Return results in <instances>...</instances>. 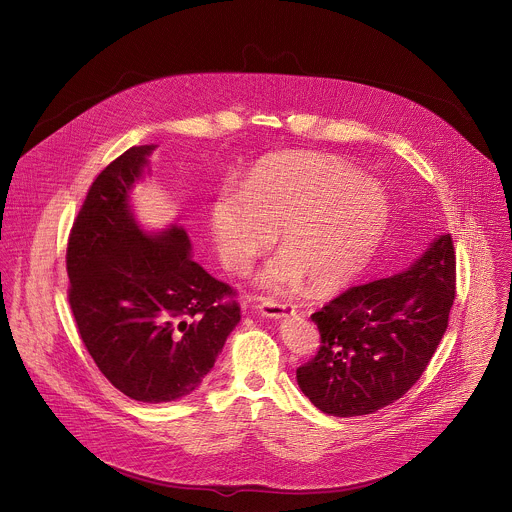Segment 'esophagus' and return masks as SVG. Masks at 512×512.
<instances>
[{"instance_id":"1","label":"esophagus","mask_w":512,"mask_h":512,"mask_svg":"<svg viewBox=\"0 0 512 512\" xmlns=\"http://www.w3.org/2000/svg\"><path fill=\"white\" fill-rule=\"evenodd\" d=\"M258 310L264 318H270V320H282V318H288L296 312V308L292 304H280V302H274V300H264L258 306Z\"/></svg>"}]
</instances>
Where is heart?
Instances as JSON below:
<instances>
[{"mask_svg":"<svg viewBox=\"0 0 512 512\" xmlns=\"http://www.w3.org/2000/svg\"><path fill=\"white\" fill-rule=\"evenodd\" d=\"M220 262L244 274L276 242L282 254L258 274L272 292L304 278L322 292L353 282L375 256L387 226L385 188L334 157L280 153L260 159L242 190L222 188L208 214Z\"/></svg>","mask_w":512,"mask_h":512,"instance_id":"1","label":"heart"}]
</instances>
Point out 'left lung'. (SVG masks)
<instances>
[{"label": "left lung", "instance_id": "left-lung-1", "mask_svg": "<svg viewBox=\"0 0 512 512\" xmlns=\"http://www.w3.org/2000/svg\"><path fill=\"white\" fill-rule=\"evenodd\" d=\"M455 300L451 234L403 272L349 288L312 314L318 355L298 367L302 393L334 417L369 415L403 397L443 338Z\"/></svg>", "mask_w": 512, "mask_h": 512}]
</instances>
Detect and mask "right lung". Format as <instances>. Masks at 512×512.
<instances>
[{
	"label": "right lung",
	"instance_id": "add662e5",
	"mask_svg": "<svg viewBox=\"0 0 512 512\" xmlns=\"http://www.w3.org/2000/svg\"><path fill=\"white\" fill-rule=\"evenodd\" d=\"M155 145L131 147L91 184L67 244L69 304L101 373L127 397L190 395L240 322L230 286L192 260L182 226L147 230L133 188Z\"/></svg>",
	"mask_w": 512,
	"mask_h": 512
}]
</instances>
